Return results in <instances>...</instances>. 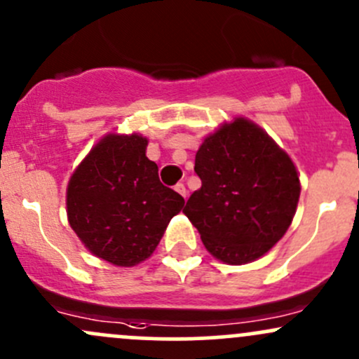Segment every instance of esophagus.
Returning <instances> with one entry per match:
<instances>
[{
  "instance_id": "1",
  "label": "esophagus",
  "mask_w": 359,
  "mask_h": 359,
  "mask_svg": "<svg viewBox=\"0 0 359 359\" xmlns=\"http://www.w3.org/2000/svg\"><path fill=\"white\" fill-rule=\"evenodd\" d=\"M175 190L178 191V194H180L181 196H183V198H187V194H188V191H187V187H184L183 183H178V184H176Z\"/></svg>"
}]
</instances>
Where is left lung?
I'll list each match as a JSON object with an SVG mask.
<instances>
[{
  "instance_id": "1",
  "label": "left lung",
  "mask_w": 359,
  "mask_h": 359,
  "mask_svg": "<svg viewBox=\"0 0 359 359\" xmlns=\"http://www.w3.org/2000/svg\"><path fill=\"white\" fill-rule=\"evenodd\" d=\"M202 188L183 212L209 252L231 265L267 253L287 231L299 198L294 164L245 118L209 135L195 156Z\"/></svg>"
}]
</instances>
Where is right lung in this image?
Listing matches in <instances>:
<instances>
[{"mask_svg":"<svg viewBox=\"0 0 359 359\" xmlns=\"http://www.w3.org/2000/svg\"><path fill=\"white\" fill-rule=\"evenodd\" d=\"M147 138L107 135L73 172L68 221L83 245L102 260L132 267L152 255L184 198L159 180L145 156Z\"/></svg>","mask_w":359,"mask_h":359,"instance_id":"1","label":"right lung"}]
</instances>
